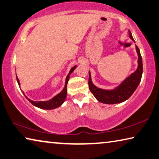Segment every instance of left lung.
<instances>
[{"label": "left lung", "instance_id": "left-lung-1", "mask_svg": "<svg viewBox=\"0 0 159 159\" xmlns=\"http://www.w3.org/2000/svg\"><path fill=\"white\" fill-rule=\"evenodd\" d=\"M129 34L130 38L133 41H134L129 30ZM136 50H137L138 54L137 69L135 70V72L131 74L129 77H127L117 89L111 90L98 89V88L93 84L90 74L89 72V89L98 101L102 103H105V104L120 103L127 100L133 94V93L135 91V90L137 89L141 79H142L143 73L142 59L140 54L139 49L137 46H136Z\"/></svg>", "mask_w": 159, "mask_h": 159}]
</instances>
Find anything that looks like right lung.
<instances>
[{
  "label": "right lung",
  "instance_id": "1",
  "mask_svg": "<svg viewBox=\"0 0 159 159\" xmlns=\"http://www.w3.org/2000/svg\"><path fill=\"white\" fill-rule=\"evenodd\" d=\"M75 67H76V66H74L70 70L69 74H68V75L66 78V83H65V86H64V89H63L62 91L60 93H59L58 95H57L56 96L53 98L52 99L48 100V101L36 102V101H32V100H30L29 98H27L26 96H25V97L27 98V99L28 100L32 105H34V106L37 107L41 108V109L52 110V109H54V108H57V107H59V106H61V105L63 104V102H64L65 99H66V95H67L66 86H67L68 81H69V75L71 74L73 71H74V69H75ZM17 84H18V85H20V81H19V79H17Z\"/></svg>",
  "mask_w": 159,
  "mask_h": 159
}]
</instances>
